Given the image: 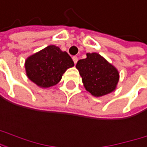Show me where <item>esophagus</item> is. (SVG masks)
Wrapping results in <instances>:
<instances>
[{"mask_svg": "<svg viewBox=\"0 0 147 147\" xmlns=\"http://www.w3.org/2000/svg\"><path fill=\"white\" fill-rule=\"evenodd\" d=\"M73 61H74V64H76L77 61H78V57H77V56H74V57H73Z\"/></svg>", "mask_w": 147, "mask_h": 147, "instance_id": "obj_1", "label": "esophagus"}]
</instances>
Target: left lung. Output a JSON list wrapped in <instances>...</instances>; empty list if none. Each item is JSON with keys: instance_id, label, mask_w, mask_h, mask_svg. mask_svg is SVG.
Instances as JSON below:
<instances>
[{"instance_id": "obj_1", "label": "left lung", "mask_w": 147, "mask_h": 147, "mask_svg": "<svg viewBox=\"0 0 147 147\" xmlns=\"http://www.w3.org/2000/svg\"><path fill=\"white\" fill-rule=\"evenodd\" d=\"M84 87L94 96L111 94L118 85L119 74L117 68L97 53H87L86 58L76 64Z\"/></svg>"}]
</instances>
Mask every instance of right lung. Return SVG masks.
I'll return each instance as SVG.
<instances>
[{
  "instance_id": "add662e5",
  "label": "right lung",
  "mask_w": 147,
  "mask_h": 147,
  "mask_svg": "<svg viewBox=\"0 0 147 147\" xmlns=\"http://www.w3.org/2000/svg\"><path fill=\"white\" fill-rule=\"evenodd\" d=\"M74 66V63L69 54L54 45L47 46L25 61L28 78L42 88L58 84L63 74Z\"/></svg>"
}]
</instances>
